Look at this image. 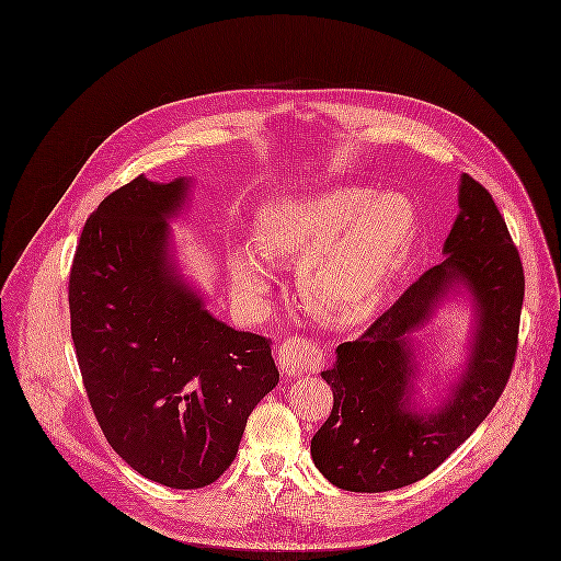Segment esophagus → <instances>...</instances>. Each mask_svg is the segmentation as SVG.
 I'll return each instance as SVG.
<instances>
[{
  "label": "esophagus",
  "instance_id": "esophagus-1",
  "mask_svg": "<svg viewBox=\"0 0 561 561\" xmlns=\"http://www.w3.org/2000/svg\"><path fill=\"white\" fill-rule=\"evenodd\" d=\"M323 362H325L323 351L306 337L295 336L284 340L277 353L279 370L288 377H301V375L314 373L323 366Z\"/></svg>",
  "mask_w": 561,
  "mask_h": 561
}]
</instances>
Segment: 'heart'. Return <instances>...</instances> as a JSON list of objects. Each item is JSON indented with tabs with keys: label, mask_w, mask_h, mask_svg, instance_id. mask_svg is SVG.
<instances>
[{
	"label": "heart",
	"mask_w": 561,
	"mask_h": 561,
	"mask_svg": "<svg viewBox=\"0 0 561 561\" xmlns=\"http://www.w3.org/2000/svg\"><path fill=\"white\" fill-rule=\"evenodd\" d=\"M419 233V210L399 191L330 188L266 206L253 225L255 251L229 257V284L249 312H262L273 264L301 262L297 286L319 317L337 325L368 319Z\"/></svg>",
	"instance_id": "obj_1"
}]
</instances>
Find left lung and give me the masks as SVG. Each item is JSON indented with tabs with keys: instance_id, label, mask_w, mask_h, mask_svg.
Segmentation results:
<instances>
[{
	"instance_id": "8db88e82",
	"label": "left lung",
	"mask_w": 561,
	"mask_h": 561,
	"mask_svg": "<svg viewBox=\"0 0 561 561\" xmlns=\"http://www.w3.org/2000/svg\"><path fill=\"white\" fill-rule=\"evenodd\" d=\"M445 260L425 271L364 334L336 348L323 370L334 408L312 438L317 468L342 490L386 492L421 481L483 423L512 375L525 273L492 195L468 173ZM476 306L471 357L434 413L413 405V333L448 291Z\"/></svg>"
}]
</instances>
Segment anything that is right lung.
I'll return each instance as SVG.
<instances>
[{"instance_id": "right-lung-1", "label": "right lung", "mask_w": 561, "mask_h": 561, "mask_svg": "<svg viewBox=\"0 0 561 561\" xmlns=\"http://www.w3.org/2000/svg\"><path fill=\"white\" fill-rule=\"evenodd\" d=\"M188 180L138 175L87 219L69 275L71 337L108 445L175 490L215 483L277 386L271 340L215 319L171 257Z\"/></svg>"}]
</instances>
